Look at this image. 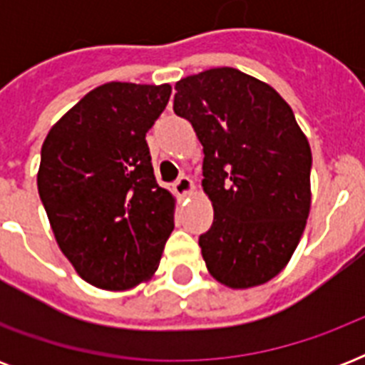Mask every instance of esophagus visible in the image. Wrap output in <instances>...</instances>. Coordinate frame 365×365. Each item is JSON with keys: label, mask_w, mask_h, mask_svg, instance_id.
Returning <instances> with one entry per match:
<instances>
[{"label": "esophagus", "mask_w": 365, "mask_h": 365, "mask_svg": "<svg viewBox=\"0 0 365 365\" xmlns=\"http://www.w3.org/2000/svg\"><path fill=\"white\" fill-rule=\"evenodd\" d=\"M172 187H174V193H176L178 197H185V195L193 193L195 183H193V180H189L187 176H180L176 182H174V185H172Z\"/></svg>", "instance_id": "esophagus-1"}]
</instances>
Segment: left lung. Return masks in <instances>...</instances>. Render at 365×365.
Wrapping results in <instances>:
<instances>
[{
    "label": "left lung",
    "instance_id": "left-lung-1",
    "mask_svg": "<svg viewBox=\"0 0 365 365\" xmlns=\"http://www.w3.org/2000/svg\"><path fill=\"white\" fill-rule=\"evenodd\" d=\"M174 111L205 151L214 223L199 246L208 272L233 289L269 282L288 265L311 210V145L294 111L235 68L180 79Z\"/></svg>",
    "mask_w": 365,
    "mask_h": 365
}]
</instances>
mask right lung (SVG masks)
Here are the masks:
<instances>
[{"label":"right lung","mask_w":365,"mask_h":365,"mask_svg":"<svg viewBox=\"0 0 365 365\" xmlns=\"http://www.w3.org/2000/svg\"><path fill=\"white\" fill-rule=\"evenodd\" d=\"M170 93L166 83H106L43 142L37 191L54 239L96 288L149 280L174 229V197L155 180L145 142Z\"/></svg>","instance_id":"1"}]
</instances>
